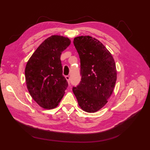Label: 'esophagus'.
<instances>
[{
  "label": "esophagus",
  "instance_id": "34e87169",
  "mask_svg": "<svg viewBox=\"0 0 150 150\" xmlns=\"http://www.w3.org/2000/svg\"><path fill=\"white\" fill-rule=\"evenodd\" d=\"M65 77H66V79L67 80V81H68V84H70V77H69V75H66Z\"/></svg>",
  "mask_w": 150,
  "mask_h": 150
}]
</instances>
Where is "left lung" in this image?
Listing matches in <instances>:
<instances>
[{
	"mask_svg": "<svg viewBox=\"0 0 150 150\" xmlns=\"http://www.w3.org/2000/svg\"><path fill=\"white\" fill-rule=\"evenodd\" d=\"M73 44L81 60V81L73 92L79 106L94 113L108 103L117 81V70L110 52L90 36L75 37Z\"/></svg>",
	"mask_w": 150,
	"mask_h": 150,
	"instance_id": "left-lung-1",
	"label": "left lung"
}]
</instances>
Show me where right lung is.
<instances>
[{
	"label": "right lung",
	"mask_w": 150,
	"mask_h": 150,
	"mask_svg": "<svg viewBox=\"0 0 150 150\" xmlns=\"http://www.w3.org/2000/svg\"><path fill=\"white\" fill-rule=\"evenodd\" d=\"M71 43L67 37L52 35L38 47L27 62L25 78L33 99L44 109L58 106L68 84L62 75L60 55Z\"/></svg>",
	"instance_id": "1"
}]
</instances>
